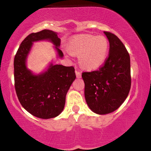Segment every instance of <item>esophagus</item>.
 Segmentation results:
<instances>
[{
	"mask_svg": "<svg viewBox=\"0 0 151 151\" xmlns=\"http://www.w3.org/2000/svg\"><path fill=\"white\" fill-rule=\"evenodd\" d=\"M76 77L78 78H80L82 77L81 72H80L79 71H76Z\"/></svg>",
	"mask_w": 151,
	"mask_h": 151,
	"instance_id": "34e87169",
	"label": "esophagus"
}]
</instances>
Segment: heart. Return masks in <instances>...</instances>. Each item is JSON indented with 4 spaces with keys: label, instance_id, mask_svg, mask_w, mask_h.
I'll list each match as a JSON object with an SVG mask.
<instances>
[{
    "label": "heart",
    "instance_id": "b5f03b06",
    "mask_svg": "<svg viewBox=\"0 0 151 151\" xmlns=\"http://www.w3.org/2000/svg\"><path fill=\"white\" fill-rule=\"evenodd\" d=\"M66 51L69 56L79 55L80 66L89 71H93L104 64L109 50L108 41L103 36L79 35L72 37L68 42Z\"/></svg>",
    "mask_w": 151,
    "mask_h": 151
}]
</instances>
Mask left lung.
<instances>
[{"mask_svg": "<svg viewBox=\"0 0 151 151\" xmlns=\"http://www.w3.org/2000/svg\"><path fill=\"white\" fill-rule=\"evenodd\" d=\"M109 42V54L99 71L84 72L85 96L93 112H113L128 97L131 86L130 58L126 47L112 33L104 32Z\"/></svg>", "mask_w": 151, "mask_h": 151, "instance_id": "obj_1", "label": "left lung"}]
</instances>
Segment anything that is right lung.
Instances as JSON below:
<instances>
[{"label": "right lung", "instance_id": "1", "mask_svg": "<svg viewBox=\"0 0 151 151\" xmlns=\"http://www.w3.org/2000/svg\"><path fill=\"white\" fill-rule=\"evenodd\" d=\"M41 41L51 42L57 58L64 57L60 49L61 40L57 32L44 30L29 35L21 44L14 60V85L23 108L33 116L48 119L58 116L63 111L66 93L76 76L73 66L55 64L53 60L40 73L29 69L27 61L33 43Z\"/></svg>", "mask_w": 151, "mask_h": 151}]
</instances>
